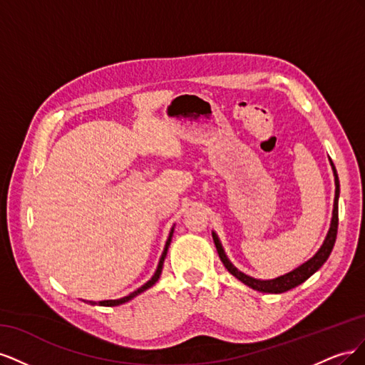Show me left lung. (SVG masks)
<instances>
[{"label": "left lung", "instance_id": "obj_1", "mask_svg": "<svg viewBox=\"0 0 365 365\" xmlns=\"http://www.w3.org/2000/svg\"><path fill=\"white\" fill-rule=\"evenodd\" d=\"M330 161V165H332V170H334V176H335V200H334V212H332V220H330V228L327 231V236L323 242V245L319 247V250L314 254V256L309 259L307 262H304L300 267L292 269L291 272H286L280 277H275L271 280H260V279H254L251 275H247L245 272L239 271L233 263L230 262V259L227 257V254L224 251L222 244H220V240L217 237V235L213 231V240H215V245L217 250V254L220 260H222L224 267L228 269L230 274H233L237 280H240L244 284L250 286L251 289L254 291H259V292H269V294H282L289 291L295 286L302 284L303 282H306L309 277L314 272H317L319 268L323 267L324 262L329 259L330 252L334 250L335 245V240H336V231H338V200H339V180H338V173L335 165Z\"/></svg>", "mask_w": 365, "mask_h": 365}]
</instances>
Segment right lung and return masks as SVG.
I'll list each match as a JSON object with an SVG mask.
<instances>
[{
    "instance_id": "right-lung-1",
    "label": "right lung",
    "mask_w": 365,
    "mask_h": 365,
    "mask_svg": "<svg viewBox=\"0 0 365 365\" xmlns=\"http://www.w3.org/2000/svg\"><path fill=\"white\" fill-rule=\"evenodd\" d=\"M173 230H175V225L172 227V230H170V233H169V237H168V242H165V245H164V250H163V254H161V257H160V262H158V267H157V271H155V274L152 275V279L149 280V282H146L145 284L141 286V288H138L137 291H134L132 294H129V295H126V297H123V298H117V300H102V302H88L90 304H98V306H120V304H123V303H128L129 300H132V298H135L137 295H140L141 292H145V291H148L149 288H152L153 284H155L157 282H158V279H160V275H161V271H163V264H164V259H165V256H168V250H169V247H170V242H172V236H173Z\"/></svg>"
}]
</instances>
